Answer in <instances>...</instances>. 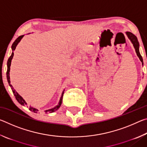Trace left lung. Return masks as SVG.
<instances>
[{
	"mask_svg": "<svg viewBox=\"0 0 147 147\" xmlns=\"http://www.w3.org/2000/svg\"><path fill=\"white\" fill-rule=\"evenodd\" d=\"M126 36H127V37L128 38V39L131 41V43L133 44L134 49H135V50H136V53L137 54V55H138L139 59H140L141 61L142 62V64H143V58H142V56H141L140 53H139V41L138 40V38H137V37L135 36V35L133 34L132 33H131V32H126ZM146 57H147V56H146Z\"/></svg>",
	"mask_w": 147,
	"mask_h": 147,
	"instance_id": "8db88e82",
	"label": "left lung"
}]
</instances>
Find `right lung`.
<instances>
[{
  "mask_svg": "<svg viewBox=\"0 0 147 147\" xmlns=\"http://www.w3.org/2000/svg\"><path fill=\"white\" fill-rule=\"evenodd\" d=\"M23 36H24V35H23V36H21L18 37V38H17L16 39V41L13 42V43L12 44V45H11L12 53H11V55L10 56V57H9V59H8V62H7V67H8V69H7V72H6V77H7V80H8V82L9 84V86L11 87V89L12 91H13V93L14 94L15 97H16V100L18 101V102L20 104H21V105H23V106H24V105H26V104H27V103L26 102V101L24 100V99H23V98L21 96H20L19 94L17 93V92L13 89V87H12V86L10 84V80H9V79H10V78H9V71H10V65H11V59H12V58H13V54H14L13 51H15V49H16L17 45H18V43H19L20 41L21 40V39L23 38ZM64 91L65 90H63V93H62V94H61V96L60 100H59V103H58V105L54 107V108H53L50 109H47V110H45V111L46 113H48V112L53 113V112H54V111H56V110H58V109L59 108V107H60L61 104L62 103V98H63V93H64ZM29 109L30 111H33L34 113H39V110H38V109L34 108H33V107H32V106H30Z\"/></svg>",
  "mask_w": 147,
  "mask_h": 147,
  "instance_id": "1",
  "label": "right lung"
}]
</instances>
